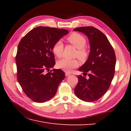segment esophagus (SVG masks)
<instances>
[{"mask_svg": "<svg viewBox=\"0 0 131 131\" xmlns=\"http://www.w3.org/2000/svg\"><path fill=\"white\" fill-rule=\"evenodd\" d=\"M65 74H66V77H68V76H69V75H70L71 74L70 73H69V72H66Z\"/></svg>", "mask_w": 131, "mask_h": 131, "instance_id": "obj_1", "label": "esophagus"}]
</instances>
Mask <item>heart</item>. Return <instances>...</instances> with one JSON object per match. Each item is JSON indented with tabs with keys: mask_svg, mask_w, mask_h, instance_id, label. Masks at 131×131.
<instances>
[{
	"mask_svg": "<svg viewBox=\"0 0 131 131\" xmlns=\"http://www.w3.org/2000/svg\"><path fill=\"white\" fill-rule=\"evenodd\" d=\"M66 40L77 49L75 52V56L81 61H86L89 56V51L85 47L86 44V38L82 35L74 32L67 36ZM63 49L64 45L61 40H59L54 43L52 51L57 57H60L62 54ZM78 61L75 58H63L58 61L57 63L58 68L67 72H70L73 68L78 67Z\"/></svg>",
	"mask_w": 131,
	"mask_h": 131,
	"instance_id": "obj_1",
	"label": "heart"
}]
</instances>
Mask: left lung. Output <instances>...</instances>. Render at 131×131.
Returning a JSON list of instances; mask_svg holds the SVG:
<instances>
[{
	"label": "left lung",
	"instance_id": "left-lung-1",
	"mask_svg": "<svg viewBox=\"0 0 131 131\" xmlns=\"http://www.w3.org/2000/svg\"><path fill=\"white\" fill-rule=\"evenodd\" d=\"M74 30L86 35L90 45L88 59L79 69L84 76L78 75V83L74 92L78 98L85 102L97 101L107 92L113 79L115 53L108 38L96 28L81 27ZM86 74L88 78H85Z\"/></svg>",
	"mask_w": 131,
	"mask_h": 131
}]
</instances>
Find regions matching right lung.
<instances>
[{
    "instance_id": "right-lung-1",
    "label": "right lung",
    "mask_w": 131,
    "mask_h": 131,
    "mask_svg": "<svg viewBox=\"0 0 131 131\" xmlns=\"http://www.w3.org/2000/svg\"><path fill=\"white\" fill-rule=\"evenodd\" d=\"M68 33L64 29L40 26L29 31L18 43L16 56L17 80L23 92L33 101L50 100L64 79L62 70H49L55 64L52 51L54 43Z\"/></svg>"
}]
</instances>
